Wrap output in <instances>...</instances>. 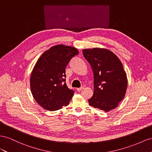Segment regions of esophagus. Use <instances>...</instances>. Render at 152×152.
<instances>
[{"instance_id":"34e87169","label":"esophagus","mask_w":152,"mask_h":152,"mask_svg":"<svg viewBox=\"0 0 152 152\" xmlns=\"http://www.w3.org/2000/svg\"><path fill=\"white\" fill-rule=\"evenodd\" d=\"M83 87H80V88H76V90L78 91V92H80V91H81V90H83Z\"/></svg>"}]
</instances>
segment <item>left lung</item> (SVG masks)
<instances>
[{"instance_id":"left-lung-1","label":"left lung","mask_w":152,"mask_h":152,"mask_svg":"<svg viewBox=\"0 0 152 152\" xmlns=\"http://www.w3.org/2000/svg\"><path fill=\"white\" fill-rule=\"evenodd\" d=\"M94 72V94L88 99L91 106L108 112L118 107L127 88L126 74L118 57L106 49L83 50Z\"/></svg>"}]
</instances>
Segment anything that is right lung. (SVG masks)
<instances>
[{"mask_svg": "<svg viewBox=\"0 0 152 152\" xmlns=\"http://www.w3.org/2000/svg\"><path fill=\"white\" fill-rule=\"evenodd\" d=\"M79 54L75 48L57 45L39 58L30 78L34 99L45 110L54 111L67 106L74 95L65 83V68Z\"/></svg>", "mask_w": 152, "mask_h": 152, "instance_id": "right-lung-1", "label": "right lung"}]
</instances>
